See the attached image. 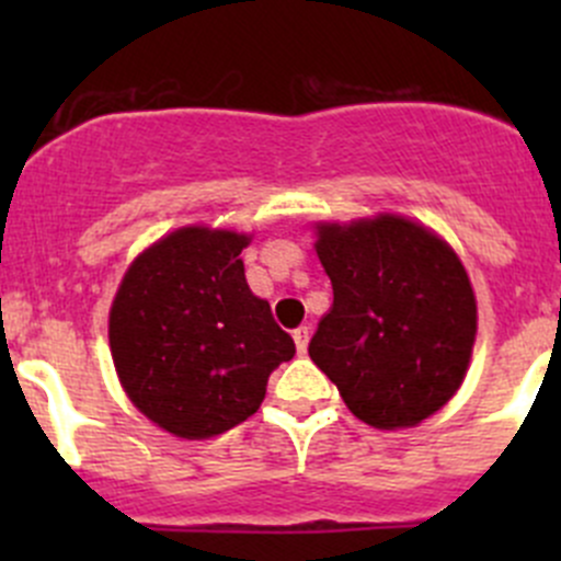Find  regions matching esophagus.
<instances>
[{"label": "esophagus", "instance_id": "obj_1", "mask_svg": "<svg viewBox=\"0 0 561 561\" xmlns=\"http://www.w3.org/2000/svg\"><path fill=\"white\" fill-rule=\"evenodd\" d=\"M309 325H298L296 331H293V339H296V347H298V353H307V347H309Z\"/></svg>", "mask_w": 561, "mask_h": 561}]
</instances>
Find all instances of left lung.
Segmentation results:
<instances>
[{"instance_id": "1", "label": "left lung", "mask_w": 561, "mask_h": 561, "mask_svg": "<svg viewBox=\"0 0 561 561\" xmlns=\"http://www.w3.org/2000/svg\"><path fill=\"white\" fill-rule=\"evenodd\" d=\"M317 236L333 304L309 355L355 417L377 428L415 426L448 404L472 355L478 307L461 260L390 214L320 225Z\"/></svg>"}]
</instances>
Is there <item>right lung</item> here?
I'll return each mask as SVG.
<instances>
[{"label":"right lung","instance_id":"1","mask_svg":"<svg viewBox=\"0 0 561 561\" xmlns=\"http://www.w3.org/2000/svg\"><path fill=\"white\" fill-rule=\"evenodd\" d=\"M247 236L181 228L146 249L111 307V353L129 401L175 437L244 423L271 371L296 355L241 263Z\"/></svg>","mask_w":561,"mask_h":561}]
</instances>
